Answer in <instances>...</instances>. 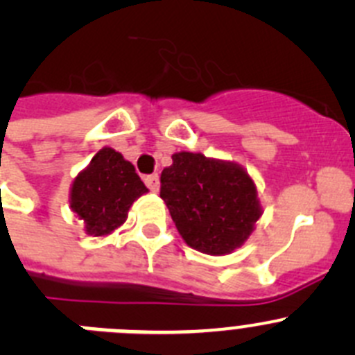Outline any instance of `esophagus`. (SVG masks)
<instances>
[{"label":"esophagus","instance_id":"34e87169","mask_svg":"<svg viewBox=\"0 0 355 355\" xmlns=\"http://www.w3.org/2000/svg\"><path fill=\"white\" fill-rule=\"evenodd\" d=\"M145 184H147V187L150 189L152 193H157L159 187H161V182H159V175H148V177H145Z\"/></svg>","mask_w":355,"mask_h":355}]
</instances>
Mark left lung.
I'll use <instances>...</instances> for the list:
<instances>
[{
	"mask_svg": "<svg viewBox=\"0 0 355 355\" xmlns=\"http://www.w3.org/2000/svg\"><path fill=\"white\" fill-rule=\"evenodd\" d=\"M161 173V198L185 243L227 256L248 240L263 215L256 182L238 162L177 152Z\"/></svg>",
	"mask_w": 355,
	"mask_h": 355,
	"instance_id": "left-lung-1",
	"label": "left lung"
}]
</instances>
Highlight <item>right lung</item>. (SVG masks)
Returning a JSON list of instances; mask_svg holds the SVG:
<instances>
[{"label":"right lung","instance_id":"1","mask_svg":"<svg viewBox=\"0 0 355 355\" xmlns=\"http://www.w3.org/2000/svg\"><path fill=\"white\" fill-rule=\"evenodd\" d=\"M147 193L131 162L112 147H103L73 178L69 208L84 223L85 234L108 236L125 223L132 203Z\"/></svg>","mask_w":355,"mask_h":355}]
</instances>
